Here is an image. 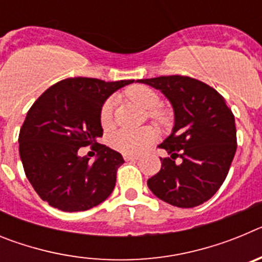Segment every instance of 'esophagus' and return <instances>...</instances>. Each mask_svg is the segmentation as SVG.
<instances>
[{
	"mask_svg": "<svg viewBox=\"0 0 262 262\" xmlns=\"http://www.w3.org/2000/svg\"><path fill=\"white\" fill-rule=\"evenodd\" d=\"M123 159L126 161H131V160H138L139 156H135V155H123Z\"/></svg>",
	"mask_w": 262,
	"mask_h": 262,
	"instance_id": "1",
	"label": "esophagus"
}]
</instances>
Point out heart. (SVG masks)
<instances>
[{"instance_id":"obj_1","label":"heart","mask_w":262,"mask_h":262,"mask_svg":"<svg viewBox=\"0 0 262 262\" xmlns=\"http://www.w3.org/2000/svg\"><path fill=\"white\" fill-rule=\"evenodd\" d=\"M127 96L129 98L149 110V117L159 124H165L168 122V113L160 108L161 98L154 89L143 85H138L127 90ZM115 99L108 98L103 102L101 111H99V119L103 127H108L113 123V115H114ZM156 131L152 127H143V128H120L110 136V145L118 152L124 155H138L143 152L149 144L156 139Z\"/></svg>"}]
</instances>
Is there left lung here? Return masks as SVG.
I'll use <instances>...</instances> for the list:
<instances>
[{
	"mask_svg": "<svg viewBox=\"0 0 262 262\" xmlns=\"http://www.w3.org/2000/svg\"><path fill=\"white\" fill-rule=\"evenodd\" d=\"M159 89L174 111L172 134L159 148L161 169L148 187L164 202L190 209L209 201L226 180L236 152L232 111L214 88L187 76L138 80ZM180 157L181 164L175 163Z\"/></svg>",
	"mask_w": 262,
	"mask_h": 262,
	"instance_id": "1",
	"label": "left lung"
}]
</instances>
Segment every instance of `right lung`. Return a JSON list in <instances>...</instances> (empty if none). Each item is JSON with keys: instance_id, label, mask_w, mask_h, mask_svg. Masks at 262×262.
Returning <instances> with one entry per match:
<instances>
[{"instance_id": "right-lung-1", "label": "right lung", "mask_w": 262, "mask_h": 262, "mask_svg": "<svg viewBox=\"0 0 262 262\" xmlns=\"http://www.w3.org/2000/svg\"><path fill=\"white\" fill-rule=\"evenodd\" d=\"M134 80L106 82L73 77L48 88L30 107L19 131V155L27 180L41 200L61 211H85L114 190L119 152L97 143L102 136L103 102ZM92 145L93 164L78 149Z\"/></svg>"}]
</instances>
